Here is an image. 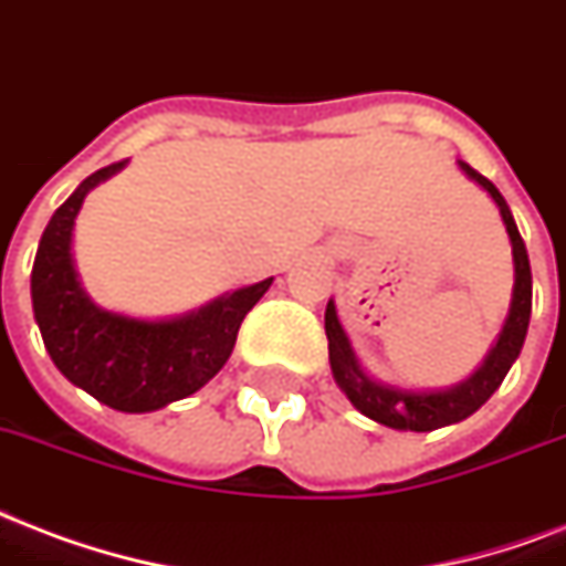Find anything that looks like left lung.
I'll return each instance as SVG.
<instances>
[{
	"mask_svg": "<svg viewBox=\"0 0 566 566\" xmlns=\"http://www.w3.org/2000/svg\"><path fill=\"white\" fill-rule=\"evenodd\" d=\"M461 168L467 177L475 179L496 200L502 221L507 227V235H511V244H514V304H511L505 331L499 336L496 348L490 352L484 366L470 380H463L461 387L446 389V392H401V389L384 387V384H375L371 378H366L360 366H357V360H354L352 345H348L343 324L336 318L333 301L327 304V313H324L331 369L339 389H343L348 401L363 416H369V419L387 424V428H398V431H437L442 424L461 422V419L475 413L496 392L499 384L505 380L507 369H511V363L520 357V348L525 343V331H528V318H532V265H528V253H525L523 235L516 230L514 214L507 209L505 197L499 195V188L488 177H481L479 170L470 168L467 161H461Z\"/></svg>",
	"mask_w": 566,
	"mask_h": 566,
	"instance_id": "left-lung-1",
	"label": "left lung"
}]
</instances>
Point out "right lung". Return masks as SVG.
Returning <instances> with one entry per match:
<instances>
[{
	"label": "right lung",
	"mask_w": 566,
	"mask_h": 566,
	"mask_svg": "<svg viewBox=\"0 0 566 566\" xmlns=\"http://www.w3.org/2000/svg\"><path fill=\"white\" fill-rule=\"evenodd\" d=\"M120 168L124 161H115L91 174L55 209L34 256L32 306L43 345L70 384L115 410L147 413L191 396L221 371L271 277L174 322H138L91 304L73 271L70 235L87 191Z\"/></svg>",
	"instance_id": "obj_1"
}]
</instances>
